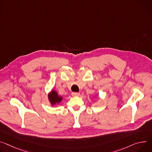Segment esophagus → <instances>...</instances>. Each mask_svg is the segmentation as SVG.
Segmentation results:
<instances>
[{
  "mask_svg": "<svg viewBox=\"0 0 152 152\" xmlns=\"http://www.w3.org/2000/svg\"><path fill=\"white\" fill-rule=\"evenodd\" d=\"M72 95L73 96H79L80 95V93H72Z\"/></svg>",
  "mask_w": 152,
  "mask_h": 152,
  "instance_id": "1",
  "label": "esophagus"
}]
</instances>
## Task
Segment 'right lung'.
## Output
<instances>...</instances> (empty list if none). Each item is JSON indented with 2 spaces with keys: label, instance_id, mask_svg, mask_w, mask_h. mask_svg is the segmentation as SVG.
Here are the masks:
<instances>
[{
  "label": "right lung",
  "instance_id": "add662e5",
  "mask_svg": "<svg viewBox=\"0 0 152 152\" xmlns=\"http://www.w3.org/2000/svg\"><path fill=\"white\" fill-rule=\"evenodd\" d=\"M48 99L52 106H57L61 102L63 97L60 96L56 90L52 89L48 94Z\"/></svg>",
  "mask_w": 152,
  "mask_h": 152
}]
</instances>
